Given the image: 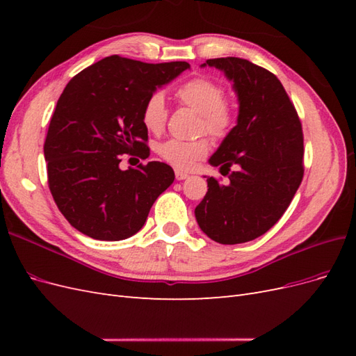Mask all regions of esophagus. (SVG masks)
Listing matches in <instances>:
<instances>
[{
	"label": "esophagus",
	"instance_id": "obj_1",
	"mask_svg": "<svg viewBox=\"0 0 356 356\" xmlns=\"http://www.w3.org/2000/svg\"><path fill=\"white\" fill-rule=\"evenodd\" d=\"M190 177V174H187V172H182V170H175V178L178 181H182V179H187Z\"/></svg>",
	"mask_w": 356,
	"mask_h": 356
}]
</instances>
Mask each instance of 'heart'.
<instances>
[{
  "instance_id": "heart-1",
  "label": "heart",
  "mask_w": 356,
  "mask_h": 356,
  "mask_svg": "<svg viewBox=\"0 0 356 356\" xmlns=\"http://www.w3.org/2000/svg\"><path fill=\"white\" fill-rule=\"evenodd\" d=\"M179 104L200 113L199 129L215 139H224L230 135L238 118L236 104L224 96L222 86L207 77H196L181 84L175 92ZM141 122L149 134H161L168 122L165 96L154 92L147 98L141 111ZM211 144L207 138L182 141L168 139L157 147V154L178 170H188L199 160L208 156Z\"/></svg>"
}]
</instances>
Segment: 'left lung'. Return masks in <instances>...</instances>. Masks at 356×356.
I'll list each match as a JSON object with an SVG mask.
<instances>
[{
    "instance_id": "obj_1",
    "label": "left lung",
    "mask_w": 356,
    "mask_h": 356,
    "mask_svg": "<svg viewBox=\"0 0 356 356\" xmlns=\"http://www.w3.org/2000/svg\"><path fill=\"white\" fill-rule=\"evenodd\" d=\"M233 81L238 124L209 159L230 182L208 178L195 213L212 241L236 245L257 239L282 217L303 179V131L294 104L275 74L241 58L208 59ZM234 165L236 170L229 172Z\"/></svg>"
}]
</instances>
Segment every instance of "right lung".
Returning <instances> with one entry per match:
<instances>
[{"label":"right lung","instance_id":"right-lung-1","mask_svg":"<svg viewBox=\"0 0 356 356\" xmlns=\"http://www.w3.org/2000/svg\"><path fill=\"white\" fill-rule=\"evenodd\" d=\"M188 68L113 55L70 80L51 115L44 157L51 196L74 229L98 241H123L143 229L174 169L161 161L118 165L123 154L149 156L144 102Z\"/></svg>","mask_w":356,"mask_h":356}]
</instances>
